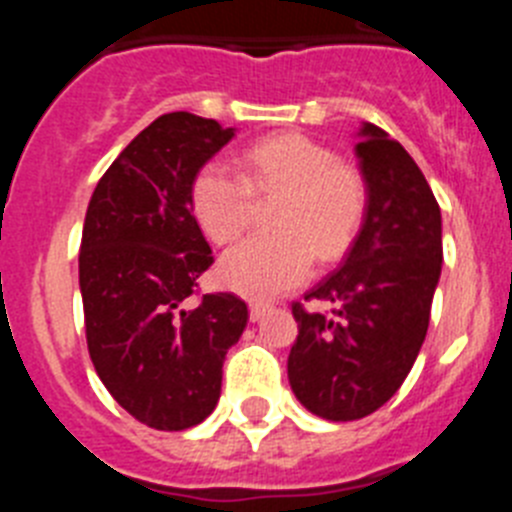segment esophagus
<instances>
[{
  "mask_svg": "<svg viewBox=\"0 0 512 512\" xmlns=\"http://www.w3.org/2000/svg\"><path fill=\"white\" fill-rule=\"evenodd\" d=\"M266 310H269V305H264V302H251V305H248V315H251V323H259V320L266 315Z\"/></svg>",
  "mask_w": 512,
  "mask_h": 512,
  "instance_id": "1",
  "label": "esophagus"
}]
</instances>
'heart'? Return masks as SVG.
Returning <instances> with one entry per match:
<instances>
[{
  "label": "heart",
  "mask_w": 512,
  "mask_h": 512,
  "mask_svg": "<svg viewBox=\"0 0 512 512\" xmlns=\"http://www.w3.org/2000/svg\"><path fill=\"white\" fill-rule=\"evenodd\" d=\"M246 171L210 161L194 176L192 207L197 223L215 243L235 241L248 228L256 192L279 202L282 233L253 235L220 261V279L233 292L269 300L310 277L315 253L336 259L351 246L366 207V187L336 153L300 133L259 140L246 151Z\"/></svg>",
  "instance_id": "b5f03b06"
}]
</instances>
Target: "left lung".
Masks as SVG:
<instances>
[{"label": "left lung", "instance_id": "8db88e82", "mask_svg": "<svg viewBox=\"0 0 512 512\" xmlns=\"http://www.w3.org/2000/svg\"><path fill=\"white\" fill-rule=\"evenodd\" d=\"M366 212L346 261L310 297L333 318L292 307L287 374L318 418L346 423L379 410L413 369L441 279V210L410 153L372 122L356 133Z\"/></svg>", "mask_w": 512, "mask_h": 512}]
</instances>
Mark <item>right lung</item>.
I'll use <instances>...</instances> for the list:
<instances>
[{
    "mask_svg": "<svg viewBox=\"0 0 512 512\" xmlns=\"http://www.w3.org/2000/svg\"><path fill=\"white\" fill-rule=\"evenodd\" d=\"M235 128L169 112L112 161L87 207L79 287L92 364L120 408L156 431L215 410L223 361L248 323L230 292L192 302L212 251L192 215L202 166Z\"/></svg>",
    "mask_w": 512,
    "mask_h": 512,
    "instance_id": "obj_1",
    "label": "right lung"
}]
</instances>
